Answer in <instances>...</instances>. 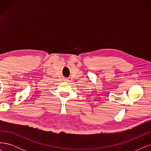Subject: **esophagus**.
<instances>
[{
  "mask_svg": "<svg viewBox=\"0 0 151 151\" xmlns=\"http://www.w3.org/2000/svg\"><path fill=\"white\" fill-rule=\"evenodd\" d=\"M65 81H68V79H65Z\"/></svg>",
  "mask_w": 151,
  "mask_h": 151,
  "instance_id": "1",
  "label": "esophagus"
}]
</instances>
